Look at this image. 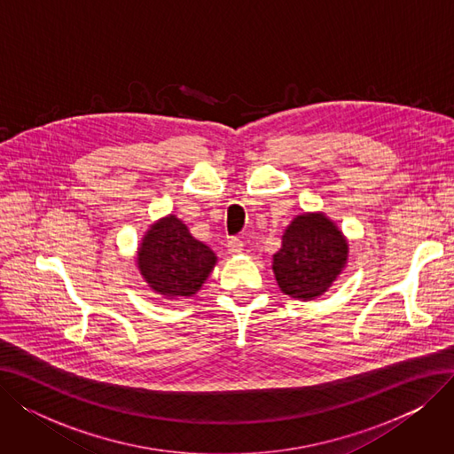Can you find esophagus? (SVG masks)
Masks as SVG:
<instances>
[{
    "mask_svg": "<svg viewBox=\"0 0 454 454\" xmlns=\"http://www.w3.org/2000/svg\"><path fill=\"white\" fill-rule=\"evenodd\" d=\"M226 247H228V252L231 255H237V254H241L245 250V243L241 239H237V237H231Z\"/></svg>",
    "mask_w": 454,
    "mask_h": 454,
    "instance_id": "obj_1",
    "label": "esophagus"
}]
</instances>
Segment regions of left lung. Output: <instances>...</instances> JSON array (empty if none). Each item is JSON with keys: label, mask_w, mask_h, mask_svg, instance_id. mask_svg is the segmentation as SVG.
Masks as SVG:
<instances>
[{"label": "left lung", "mask_w": 454, "mask_h": 454, "mask_svg": "<svg viewBox=\"0 0 454 454\" xmlns=\"http://www.w3.org/2000/svg\"><path fill=\"white\" fill-rule=\"evenodd\" d=\"M348 261V241L324 213H301L281 237L272 270L283 294L313 300L327 293Z\"/></svg>", "instance_id": "left-lung-1"}]
</instances>
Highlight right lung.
Masks as SVG:
<instances>
[{
    "label": "right lung",
    "instance_id": "add662e5",
    "mask_svg": "<svg viewBox=\"0 0 454 454\" xmlns=\"http://www.w3.org/2000/svg\"><path fill=\"white\" fill-rule=\"evenodd\" d=\"M215 265L217 255L197 241L176 215L154 223L137 248L143 279L167 300L197 294Z\"/></svg>",
    "mask_w": 454,
    "mask_h": 454
}]
</instances>
